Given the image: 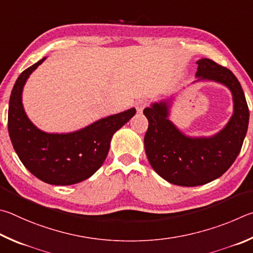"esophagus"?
Segmentation results:
<instances>
[{"label":"esophagus","mask_w":253,"mask_h":253,"mask_svg":"<svg viewBox=\"0 0 253 253\" xmlns=\"http://www.w3.org/2000/svg\"><path fill=\"white\" fill-rule=\"evenodd\" d=\"M147 101L145 100H138L135 102V109H136V111H138V113H142V111H143V109L145 108V106H147Z\"/></svg>","instance_id":"34e87169"}]
</instances>
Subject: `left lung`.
Masks as SVG:
<instances>
[{"instance_id":"1","label":"left lung","mask_w":253,"mask_h":253,"mask_svg":"<svg viewBox=\"0 0 253 253\" xmlns=\"http://www.w3.org/2000/svg\"><path fill=\"white\" fill-rule=\"evenodd\" d=\"M198 81L219 82L233 97V114L222 130L210 138H190L169 120V101L143 110L149 121L144 148L153 170L168 182L197 187L220 178L240 153L249 124L245 93L231 71L210 59L197 61Z\"/></svg>"}]
</instances>
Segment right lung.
I'll return each instance as SVG.
<instances>
[{
	"label": "right lung",
	"mask_w": 253,
	"mask_h": 253,
	"mask_svg": "<svg viewBox=\"0 0 253 253\" xmlns=\"http://www.w3.org/2000/svg\"><path fill=\"white\" fill-rule=\"evenodd\" d=\"M43 57L17 78L8 104L7 129L17 157L43 182L70 185L93 175L108 156L111 139L135 114V109L110 115L71 133H46L30 121L22 104V91Z\"/></svg>",
	"instance_id": "1"
}]
</instances>
